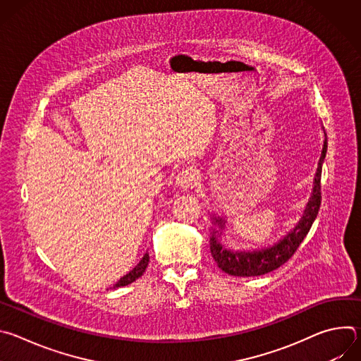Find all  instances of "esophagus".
Here are the masks:
<instances>
[{"label":"esophagus","mask_w":361,"mask_h":361,"mask_svg":"<svg viewBox=\"0 0 361 361\" xmlns=\"http://www.w3.org/2000/svg\"><path fill=\"white\" fill-rule=\"evenodd\" d=\"M195 178H197L195 171H192L191 169L183 170V171H180V173L177 174V177H176V185H177L180 190H187V188H190V187L194 185Z\"/></svg>","instance_id":"1"}]
</instances>
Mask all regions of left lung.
<instances>
[{"mask_svg":"<svg viewBox=\"0 0 361 361\" xmlns=\"http://www.w3.org/2000/svg\"><path fill=\"white\" fill-rule=\"evenodd\" d=\"M324 145L322 151V157L317 166V171L314 176V187L310 200H308L305 210L302 213V217L300 219L298 224L287 233L279 243H276L271 247H264L262 250H254V251H233L226 248L224 244L219 240L217 230H213V235L210 237V250L214 262L217 266L230 276L237 277H254V276H262L266 273H270L280 266H283L286 262L291 259V255L297 251L298 245L304 240V237L310 231L322 204V167L326 159L327 152V135L324 133ZM213 221L216 226H219L220 230L224 228L226 220L221 217L213 216Z\"/></svg>","mask_w":361,"mask_h":361,"instance_id":"left-lung-1","label":"left lung"}]
</instances>
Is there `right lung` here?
Masks as SVG:
<instances>
[{
  "label": "right lung",
  "instance_id": "add662e5",
  "mask_svg": "<svg viewBox=\"0 0 361 361\" xmlns=\"http://www.w3.org/2000/svg\"><path fill=\"white\" fill-rule=\"evenodd\" d=\"M148 262H149V255H148V252H145L144 257L141 259V262H140L128 274H126L124 277H121V279L117 281V284H114L113 288H118V287L128 286V284H131L133 281H135L138 277H141V276L144 274L147 266H148Z\"/></svg>",
  "mask_w": 361,
  "mask_h": 361
}]
</instances>
